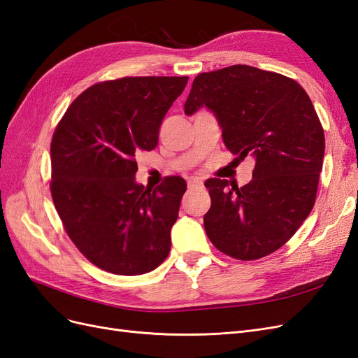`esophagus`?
<instances>
[{"mask_svg":"<svg viewBox=\"0 0 358 358\" xmlns=\"http://www.w3.org/2000/svg\"><path fill=\"white\" fill-rule=\"evenodd\" d=\"M187 186H189L190 189H196V187H202L203 182H202L201 178H190V180L187 181Z\"/></svg>","mask_w":358,"mask_h":358,"instance_id":"1","label":"esophagus"}]
</instances>
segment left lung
<instances>
[{"label":"left lung","mask_w":358,"mask_h":358,"mask_svg":"<svg viewBox=\"0 0 358 358\" xmlns=\"http://www.w3.org/2000/svg\"><path fill=\"white\" fill-rule=\"evenodd\" d=\"M203 106L216 117L227 148L240 160H255L246 186L206 181L211 207L203 228L228 257H267L294 236L313 208L325 150L320 118L295 80L244 64L195 78L186 115Z\"/></svg>","instance_id":"left-lung-1"}]
</instances>
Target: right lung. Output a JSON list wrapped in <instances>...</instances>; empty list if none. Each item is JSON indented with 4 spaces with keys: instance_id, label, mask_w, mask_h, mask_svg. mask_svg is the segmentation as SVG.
I'll use <instances>...</instances> for the list:
<instances>
[{
    "instance_id": "1",
    "label": "right lung",
    "mask_w": 358,
    "mask_h": 358,
    "mask_svg": "<svg viewBox=\"0 0 358 358\" xmlns=\"http://www.w3.org/2000/svg\"><path fill=\"white\" fill-rule=\"evenodd\" d=\"M187 76H136L85 90L69 106L50 144L55 208L75 246L99 268L138 275L171 250V228L187 189L168 177L136 182L135 156L156 148L166 112Z\"/></svg>"
}]
</instances>
